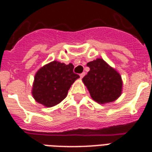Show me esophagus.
<instances>
[{
    "label": "esophagus",
    "mask_w": 152,
    "mask_h": 152,
    "mask_svg": "<svg viewBox=\"0 0 152 152\" xmlns=\"http://www.w3.org/2000/svg\"><path fill=\"white\" fill-rule=\"evenodd\" d=\"M84 75H85V72H83V73L80 74V78H83V76H84Z\"/></svg>",
    "instance_id": "34e87169"
}]
</instances>
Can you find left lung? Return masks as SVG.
I'll return each instance as SVG.
<instances>
[{
  "mask_svg": "<svg viewBox=\"0 0 152 152\" xmlns=\"http://www.w3.org/2000/svg\"><path fill=\"white\" fill-rule=\"evenodd\" d=\"M90 71L83 78L93 99L99 103L111 102L121 94L122 80L120 74L102 59L88 62Z\"/></svg>",
  "mask_w": 152,
  "mask_h": 152,
  "instance_id": "1",
  "label": "left lung"
}]
</instances>
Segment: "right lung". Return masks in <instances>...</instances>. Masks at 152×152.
Returning a JSON list of instances; mask_svg holds the SVG:
<instances>
[{
  "mask_svg": "<svg viewBox=\"0 0 152 152\" xmlns=\"http://www.w3.org/2000/svg\"><path fill=\"white\" fill-rule=\"evenodd\" d=\"M72 64L51 62L39 69L34 76L32 95L38 102L46 107L57 105L65 99L68 91L78 74L73 72Z\"/></svg>",
  "mask_w": 152,
  "mask_h": 152,
  "instance_id": "1",
  "label": "right lung"
}]
</instances>
